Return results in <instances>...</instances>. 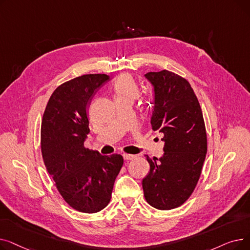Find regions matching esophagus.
I'll use <instances>...</instances> for the list:
<instances>
[{
  "label": "esophagus",
  "mask_w": 250,
  "mask_h": 250,
  "mask_svg": "<svg viewBox=\"0 0 250 250\" xmlns=\"http://www.w3.org/2000/svg\"><path fill=\"white\" fill-rule=\"evenodd\" d=\"M123 157H124L125 160L129 161V160H133L136 156H135V155H130V154H124Z\"/></svg>",
  "instance_id": "34e87169"
}]
</instances>
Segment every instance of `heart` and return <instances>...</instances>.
<instances>
[{
    "label": "heart",
    "instance_id": "b5f03b06",
    "mask_svg": "<svg viewBox=\"0 0 250 250\" xmlns=\"http://www.w3.org/2000/svg\"><path fill=\"white\" fill-rule=\"evenodd\" d=\"M113 90L116 102L121 100L134 101L139 94V89L134 79L127 74H123L116 79L113 84Z\"/></svg>",
    "mask_w": 250,
    "mask_h": 250
}]
</instances>
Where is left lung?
I'll return each instance as SVG.
<instances>
[{
  "instance_id": "left-lung-1",
  "label": "left lung",
  "mask_w": 250,
  "mask_h": 250,
  "mask_svg": "<svg viewBox=\"0 0 250 250\" xmlns=\"http://www.w3.org/2000/svg\"><path fill=\"white\" fill-rule=\"evenodd\" d=\"M154 86L153 130L163 134L164 155L146 158L150 172L142 186L147 203L168 211L185 204L200 179L208 150L207 132L201 105L187 79L163 70L149 72Z\"/></svg>"
}]
</instances>
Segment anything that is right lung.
Listing matches in <instances>:
<instances>
[{"mask_svg":"<svg viewBox=\"0 0 250 250\" xmlns=\"http://www.w3.org/2000/svg\"><path fill=\"white\" fill-rule=\"evenodd\" d=\"M109 80L105 74H87L60 85L42 116V154L48 173L64 202L76 211L93 214L106 207L124 158L103 156L84 147L89 134L88 105Z\"/></svg>","mask_w":250,"mask_h":250,"instance_id":"obj_1","label":"right lung"}]
</instances>
